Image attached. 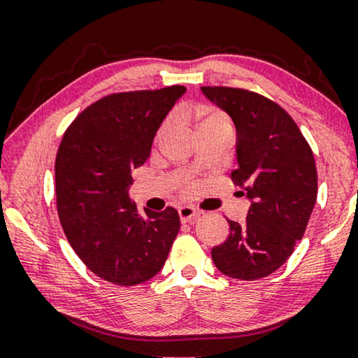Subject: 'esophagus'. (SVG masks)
<instances>
[{"label": "esophagus", "instance_id": "34e87169", "mask_svg": "<svg viewBox=\"0 0 358 358\" xmlns=\"http://www.w3.org/2000/svg\"><path fill=\"white\" fill-rule=\"evenodd\" d=\"M178 212H179L180 222H182V223H192L199 218V215H200L197 210L192 208V207H180Z\"/></svg>", "mask_w": 358, "mask_h": 358}]
</instances>
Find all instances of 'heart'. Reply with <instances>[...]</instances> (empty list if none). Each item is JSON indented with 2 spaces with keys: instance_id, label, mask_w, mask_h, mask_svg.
Listing matches in <instances>:
<instances>
[{
  "instance_id": "heart-1",
  "label": "heart",
  "mask_w": 358,
  "mask_h": 358,
  "mask_svg": "<svg viewBox=\"0 0 358 358\" xmlns=\"http://www.w3.org/2000/svg\"><path fill=\"white\" fill-rule=\"evenodd\" d=\"M197 117H199V130L210 129V127H229V120L227 119V115L217 109L202 107V109H199ZM168 129H169V122H166V124L161 127L159 136L163 135Z\"/></svg>"
}]
</instances>
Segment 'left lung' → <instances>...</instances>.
<instances>
[{
	"label": "left lung",
	"mask_w": 358,
	"mask_h": 358,
	"mask_svg": "<svg viewBox=\"0 0 358 358\" xmlns=\"http://www.w3.org/2000/svg\"><path fill=\"white\" fill-rule=\"evenodd\" d=\"M200 90L231 117L238 161L231 179L251 202L243 224L228 220V238L212 259L224 275L257 280L283 266L305 234L317 195L313 151L295 120L267 97L236 87Z\"/></svg>",
	"instance_id": "8db88e82"
}]
</instances>
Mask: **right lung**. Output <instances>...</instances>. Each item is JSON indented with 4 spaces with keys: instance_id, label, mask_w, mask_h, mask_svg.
Returning a JSON list of instances; mask_svg holds the SVG:
<instances>
[{
    "instance_id": "obj_1",
    "label": "right lung",
    "mask_w": 358,
    "mask_h": 358,
    "mask_svg": "<svg viewBox=\"0 0 358 358\" xmlns=\"http://www.w3.org/2000/svg\"><path fill=\"white\" fill-rule=\"evenodd\" d=\"M184 92L169 86L102 97L76 117L58 148L63 231L86 267L115 285L153 278L179 233L178 210L140 215L129 190L131 173L148 159L156 131Z\"/></svg>"
}]
</instances>
